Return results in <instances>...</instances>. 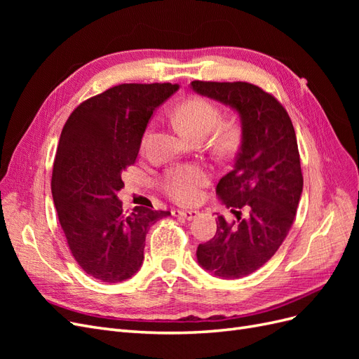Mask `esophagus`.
I'll return each instance as SVG.
<instances>
[{"instance_id":"obj_1","label":"esophagus","mask_w":359,"mask_h":359,"mask_svg":"<svg viewBox=\"0 0 359 359\" xmlns=\"http://www.w3.org/2000/svg\"><path fill=\"white\" fill-rule=\"evenodd\" d=\"M172 215L178 217V219H184V220H193V219H196L199 212L194 210H172Z\"/></svg>"}]
</instances>
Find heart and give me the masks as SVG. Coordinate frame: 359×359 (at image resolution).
Listing matches in <instances>:
<instances>
[{"label": "heart", "mask_w": 359, "mask_h": 359, "mask_svg": "<svg viewBox=\"0 0 359 359\" xmlns=\"http://www.w3.org/2000/svg\"><path fill=\"white\" fill-rule=\"evenodd\" d=\"M219 107L211 102L193 97L175 111V121L190 139H203L220 123ZM147 140V137H145ZM222 148H231L235 142V130L224 127L219 135ZM208 181L206 172L198 166L170 168L161 177L160 186L169 198L177 202H191L198 198L199 189Z\"/></svg>", "instance_id": "b5f03b06"}]
</instances>
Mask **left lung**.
Masks as SVG:
<instances>
[{
	"label": "left lung",
	"mask_w": 359,
	"mask_h": 359,
	"mask_svg": "<svg viewBox=\"0 0 359 359\" xmlns=\"http://www.w3.org/2000/svg\"><path fill=\"white\" fill-rule=\"evenodd\" d=\"M190 88L240 118L241 145L233 169L215 190L236 220L217 217V232L199 244L196 257L215 277L241 278L276 255L295 219L302 193L297 135L285 107L256 85L193 81Z\"/></svg>",
	"instance_id": "1"
}]
</instances>
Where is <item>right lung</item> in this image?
Wrapping results in <instances>:
<instances>
[{
    "mask_svg": "<svg viewBox=\"0 0 359 359\" xmlns=\"http://www.w3.org/2000/svg\"><path fill=\"white\" fill-rule=\"evenodd\" d=\"M178 83H123L79 104L64 126L52 172V198L76 262L118 283L142 266L149 226L169 211H123L116 193L133 165L151 115Z\"/></svg>",
    "mask_w": 359,
    "mask_h": 359,
    "instance_id": "obj_1",
    "label": "right lung"
}]
</instances>
